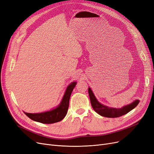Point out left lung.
<instances>
[{
	"instance_id": "1",
	"label": "left lung",
	"mask_w": 154,
	"mask_h": 154,
	"mask_svg": "<svg viewBox=\"0 0 154 154\" xmlns=\"http://www.w3.org/2000/svg\"><path fill=\"white\" fill-rule=\"evenodd\" d=\"M88 93L91 103L92 107L96 113H98L99 115L105 117L115 118L126 114V113L129 112L131 110H132L133 109H134V108L138 105L140 102L139 100H136L134 101H133L131 103L125 105L122 108L109 107L100 103L98 100L95 97L93 92L92 91L91 89L90 88H88Z\"/></svg>"
}]
</instances>
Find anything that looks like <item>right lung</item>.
<instances>
[{"label":"right lung","mask_w":154,"mask_h":154,"mask_svg":"<svg viewBox=\"0 0 154 154\" xmlns=\"http://www.w3.org/2000/svg\"><path fill=\"white\" fill-rule=\"evenodd\" d=\"M77 82L75 81L68 85L60 104L54 109L41 113H32L25 112H23L32 120L42 124H53L61 121L66 115L68 106H69L70 96Z\"/></svg>","instance_id":"add662e5"}]
</instances>
